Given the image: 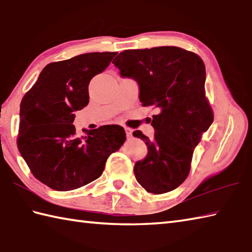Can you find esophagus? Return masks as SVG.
<instances>
[{
  "label": "esophagus",
  "instance_id": "obj_1",
  "mask_svg": "<svg viewBox=\"0 0 252 252\" xmlns=\"http://www.w3.org/2000/svg\"><path fill=\"white\" fill-rule=\"evenodd\" d=\"M125 132H126L127 137H131V135H132V129H131V128L125 127Z\"/></svg>",
  "mask_w": 252,
  "mask_h": 252
}]
</instances>
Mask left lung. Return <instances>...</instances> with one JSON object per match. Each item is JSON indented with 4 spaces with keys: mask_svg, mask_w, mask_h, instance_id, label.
Returning <instances> with one entry per match:
<instances>
[{
    "mask_svg": "<svg viewBox=\"0 0 252 252\" xmlns=\"http://www.w3.org/2000/svg\"><path fill=\"white\" fill-rule=\"evenodd\" d=\"M120 75L139 86L143 106H155L151 125L155 137L132 132L148 147L133 173L148 192L160 194L176 189L187 178L194 148L213 123L205 97V66L199 56L177 47L125 50L113 61Z\"/></svg>",
    "mask_w": 252,
    "mask_h": 252,
    "instance_id": "8db88e82",
    "label": "left lung"
}]
</instances>
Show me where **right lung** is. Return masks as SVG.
<instances>
[{
  "label": "right lung",
  "instance_id": "add662e5",
  "mask_svg": "<svg viewBox=\"0 0 252 252\" xmlns=\"http://www.w3.org/2000/svg\"><path fill=\"white\" fill-rule=\"evenodd\" d=\"M117 52H92L48 64L20 103L17 147L33 176L68 191L94 182L111 153L126 139L124 128L106 125L79 137L74 112L89 103L90 80Z\"/></svg>",
  "mask_w": 252,
  "mask_h": 252
}]
</instances>
